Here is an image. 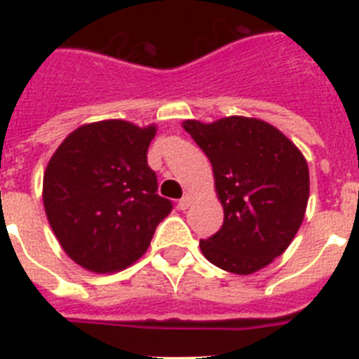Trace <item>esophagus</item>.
<instances>
[{"label": "esophagus", "instance_id": "1", "mask_svg": "<svg viewBox=\"0 0 359 359\" xmlns=\"http://www.w3.org/2000/svg\"><path fill=\"white\" fill-rule=\"evenodd\" d=\"M192 201H194V198H192V196H190V194H185L182 199H180V203H177V207L182 208V210H187V208H189L190 205H192Z\"/></svg>", "mask_w": 359, "mask_h": 359}]
</instances>
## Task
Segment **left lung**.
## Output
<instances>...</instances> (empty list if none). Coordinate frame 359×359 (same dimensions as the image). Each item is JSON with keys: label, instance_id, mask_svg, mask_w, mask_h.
Listing matches in <instances>:
<instances>
[{"label": "left lung", "instance_id": "left-lung-1", "mask_svg": "<svg viewBox=\"0 0 359 359\" xmlns=\"http://www.w3.org/2000/svg\"><path fill=\"white\" fill-rule=\"evenodd\" d=\"M212 163L224 221L199 241L207 261L236 275H252L286 252L306 215L309 167L302 151L275 126L252 116L215 122L183 120Z\"/></svg>", "mask_w": 359, "mask_h": 359}]
</instances>
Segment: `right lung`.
Returning <instances> with one entry per match:
<instances>
[{"mask_svg":"<svg viewBox=\"0 0 359 359\" xmlns=\"http://www.w3.org/2000/svg\"><path fill=\"white\" fill-rule=\"evenodd\" d=\"M158 126L109 118L84 123L66 136L43 176L48 223L66 255L91 273L135 264L169 215L156 194L147 149Z\"/></svg>","mask_w":359,"mask_h":359,"instance_id":"obj_1","label":"right lung"}]
</instances>
